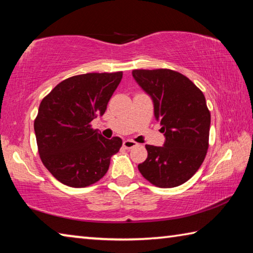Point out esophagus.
I'll list each match as a JSON object with an SVG mask.
<instances>
[{
  "label": "esophagus",
  "mask_w": 253,
  "mask_h": 253,
  "mask_svg": "<svg viewBox=\"0 0 253 253\" xmlns=\"http://www.w3.org/2000/svg\"><path fill=\"white\" fill-rule=\"evenodd\" d=\"M136 144H138V143L133 141V140H130V139H126V140H124V141H123V147L126 149L133 148V147L136 146Z\"/></svg>",
  "instance_id": "obj_1"
}]
</instances>
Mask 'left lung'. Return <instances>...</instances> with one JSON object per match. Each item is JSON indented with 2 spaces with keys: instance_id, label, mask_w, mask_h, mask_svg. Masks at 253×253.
Listing matches in <instances>:
<instances>
[{
  "instance_id": "8db88e82",
  "label": "left lung",
  "mask_w": 253,
  "mask_h": 253,
  "mask_svg": "<svg viewBox=\"0 0 253 253\" xmlns=\"http://www.w3.org/2000/svg\"><path fill=\"white\" fill-rule=\"evenodd\" d=\"M134 80L154 101L165 133L163 147L146 144L148 158L138 168L152 185L171 188L194 176L209 149L211 113L202 90L171 69H134Z\"/></svg>"
}]
</instances>
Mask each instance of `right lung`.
<instances>
[{"mask_svg": "<svg viewBox=\"0 0 253 253\" xmlns=\"http://www.w3.org/2000/svg\"><path fill=\"white\" fill-rule=\"evenodd\" d=\"M122 72L88 73L59 83L40 103L35 133L40 159L64 185L82 188L105 175L122 140L106 139L90 122L103 115Z\"/></svg>", "mask_w": 253, "mask_h": 253, "instance_id": "obj_1", "label": "right lung"}]
</instances>
